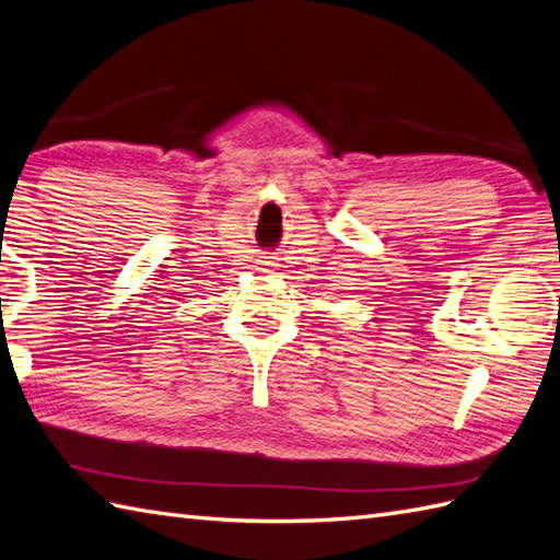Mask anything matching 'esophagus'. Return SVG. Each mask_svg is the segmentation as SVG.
<instances>
[{
  "instance_id": "1",
  "label": "esophagus",
  "mask_w": 560,
  "mask_h": 560,
  "mask_svg": "<svg viewBox=\"0 0 560 560\" xmlns=\"http://www.w3.org/2000/svg\"><path fill=\"white\" fill-rule=\"evenodd\" d=\"M258 266H264V268H270L272 264H270V260H260V264Z\"/></svg>"
}]
</instances>
